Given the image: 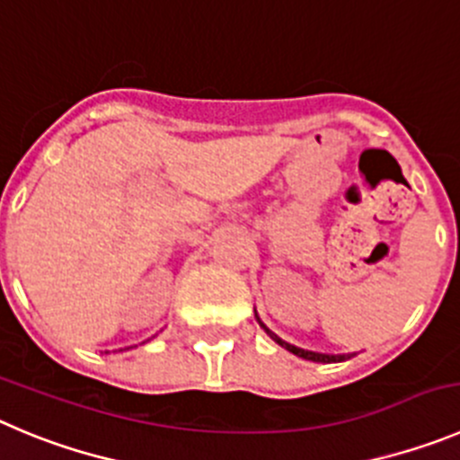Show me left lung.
I'll use <instances>...</instances> for the list:
<instances>
[{"label": "left lung", "instance_id": "left-lung-1", "mask_svg": "<svg viewBox=\"0 0 460 460\" xmlns=\"http://www.w3.org/2000/svg\"><path fill=\"white\" fill-rule=\"evenodd\" d=\"M256 320H259V315H256ZM259 324H261V327L265 329V333H268V336L272 338L274 342H279V345H281L283 349L293 351V354H295V356H299V358L315 360V363H341V360H347V358H351V356H356V354H320V351H308V349H302V347H295V345H290V342L281 341V338H279L277 333L270 332V329L265 327V324H263V322H261V320H259Z\"/></svg>", "mask_w": 460, "mask_h": 460}]
</instances>
